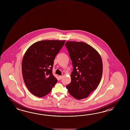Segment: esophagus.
<instances>
[{"mask_svg":"<svg viewBox=\"0 0 130 130\" xmlns=\"http://www.w3.org/2000/svg\"><path fill=\"white\" fill-rule=\"evenodd\" d=\"M63 76H62H62H59V79H62V78H63Z\"/></svg>","mask_w":130,"mask_h":130,"instance_id":"34e87169","label":"esophagus"}]
</instances>
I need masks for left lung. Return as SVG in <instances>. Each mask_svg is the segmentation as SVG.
Segmentation results:
<instances>
[{"instance_id": "8db88e82", "label": "left lung", "mask_w": 130, "mask_h": 130, "mask_svg": "<svg viewBox=\"0 0 130 130\" xmlns=\"http://www.w3.org/2000/svg\"><path fill=\"white\" fill-rule=\"evenodd\" d=\"M65 46L73 67L71 83L66 88L75 99L86 98L97 88L102 79L101 57L95 49L85 42L67 41Z\"/></svg>"}]
</instances>
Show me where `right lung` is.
Returning <instances> with one entry per match:
<instances>
[{"instance_id": "add662e5", "label": "right lung", "mask_w": 130, "mask_h": 130, "mask_svg": "<svg viewBox=\"0 0 130 130\" xmlns=\"http://www.w3.org/2000/svg\"><path fill=\"white\" fill-rule=\"evenodd\" d=\"M65 42L41 40L33 44L26 51L22 62V73L25 84L32 94L44 97L57 83L52 69L55 57Z\"/></svg>"}]
</instances>
